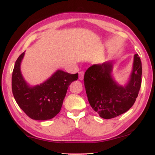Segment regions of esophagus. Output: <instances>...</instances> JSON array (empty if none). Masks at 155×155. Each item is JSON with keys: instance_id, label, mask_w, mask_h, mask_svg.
<instances>
[{"instance_id": "esophagus-1", "label": "esophagus", "mask_w": 155, "mask_h": 155, "mask_svg": "<svg viewBox=\"0 0 155 155\" xmlns=\"http://www.w3.org/2000/svg\"><path fill=\"white\" fill-rule=\"evenodd\" d=\"M84 73L83 71H80V72H79V80H83Z\"/></svg>"}]
</instances>
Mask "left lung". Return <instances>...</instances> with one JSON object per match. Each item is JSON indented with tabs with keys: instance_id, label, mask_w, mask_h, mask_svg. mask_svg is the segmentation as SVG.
<instances>
[{
	"instance_id": "1",
	"label": "left lung",
	"mask_w": 155,
	"mask_h": 155,
	"mask_svg": "<svg viewBox=\"0 0 155 155\" xmlns=\"http://www.w3.org/2000/svg\"><path fill=\"white\" fill-rule=\"evenodd\" d=\"M113 63L94 64L84 73V87L89 103L99 116L115 118L128 111L134 104L142 82V63L134 55L133 70L126 85H120L112 76Z\"/></svg>"
}]
</instances>
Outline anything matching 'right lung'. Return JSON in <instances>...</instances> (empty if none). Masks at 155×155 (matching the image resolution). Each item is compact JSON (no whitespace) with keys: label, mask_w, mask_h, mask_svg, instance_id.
Listing matches in <instances>:
<instances>
[{"label":"right lung","mask_w":155,"mask_h":155,"mask_svg":"<svg viewBox=\"0 0 155 155\" xmlns=\"http://www.w3.org/2000/svg\"><path fill=\"white\" fill-rule=\"evenodd\" d=\"M25 52L15 64L12 75V90L19 107L29 118L45 120L55 117L61 111L68 88L77 80L78 73L70 74L58 70L45 82L30 86L21 73L20 65Z\"/></svg>","instance_id":"right-lung-1"}]
</instances>
